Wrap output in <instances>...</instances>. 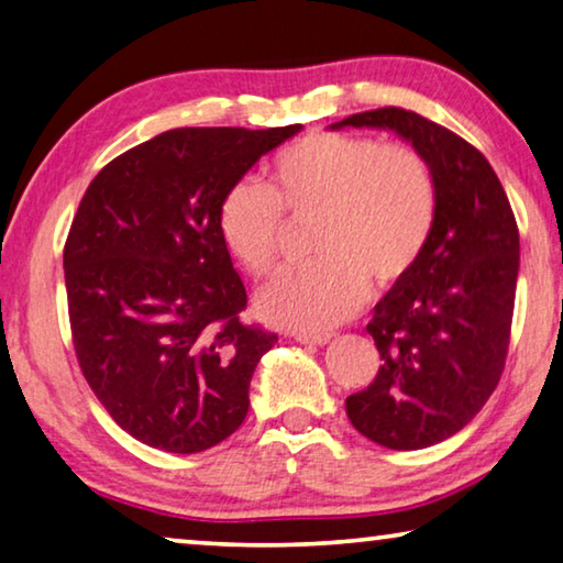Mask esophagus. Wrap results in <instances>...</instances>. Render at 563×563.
<instances>
[{
  "label": "esophagus",
  "mask_w": 563,
  "mask_h": 563,
  "mask_svg": "<svg viewBox=\"0 0 563 563\" xmlns=\"http://www.w3.org/2000/svg\"><path fill=\"white\" fill-rule=\"evenodd\" d=\"M330 338H333V333H318V335H313V333H298L296 341L302 343V345H325V343H330Z\"/></svg>",
  "instance_id": "34e87169"
}]
</instances>
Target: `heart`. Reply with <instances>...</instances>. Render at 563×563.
Here are the masks:
<instances>
[{"mask_svg": "<svg viewBox=\"0 0 563 563\" xmlns=\"http://www.w3.org/2000/svg\"><path fill=\"white\" fill-rule=\"evenodd\" d=\"M280 212L316 218L306 271H288L257 296L275 328L328 333L361 308L368 278L388 288L413 271L435 222V183L406 145L343 132H310L267 167V190L240 180L222 195L218 233L245 273L263 278L278 253Z\"/></svg>", "mask_w": 563, "mask_h": 563, "instance_id": "1", "label": "heart"}]
</instances>
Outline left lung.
<instances>
[{
	"mask_svg": "<svg viewBox=\"0 0 563 563\" xmlns=\"http://www.w3.org/2000/svg\"><path fill=\"white\" fill-rule=\"evenodd\" d=\"M343 128L396 132L435 183V222L423 255L373 308L378 376L345 398L347 418L365 439L394 451L428 449L471 423L501 378L519 228L494 167L451 130L400 107L330 124Z\"/></svg>",
	"mask_w": 563,
	"mask_h": 563,
	"instance_id": "left-lung-1",
	"label": "left lung"
}]
</instances>
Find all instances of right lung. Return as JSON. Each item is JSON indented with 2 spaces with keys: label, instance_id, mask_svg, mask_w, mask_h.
Returning <instances> with one entry per match:
<instances>
[{
  "label": "right lung",
  "instance_id": "obj_1",
  "mask_svg": "<svg viewBox=\"0 0 563 563\" xmlns=\"http://www.w3.org/2000/svg\"><path fill=\"white\" fill-rule=\"evenodd\" d=\"M302 124L177 128L104 165L65 245L69 325L89 388L132 439L208 451L245 421L278 335L243 323L220 200Z\"/></svg>",
  "mask_w": 563,
  "mask_h": 563
}]
</instances>
